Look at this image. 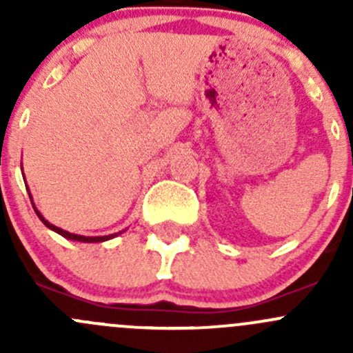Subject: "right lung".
Wrapping results in <instances>:
<instances>
[{
	"mask_svg": "<svg viewBox=\"0 0 353 353\" xmlns=\"http://www.w3.org/2000/svg\"><path fill=\"white\" fill-rule=\"evenodd\" d=\"M27 191H28V196H30V201H32V206H34V210H35V213H37V216L39 219H41V222L44 223L46 227H48V229H51V230H54V232H58L59 236H63V237H66V239H70V241H78V243H104V241H109V239H114V237L116 236H119V234H123L124 230H121V232H116V234H109V236H97V237H87V236H78V234H71V232H68V230H63V229H59V227H56V225H52L51 222H48V220L44 219V216H42V213L39 212L37 208H35V203H34V199H32V194H30V190H28V186H27Z\"/></svg>",
	"mask_w": 353,
	"mask_h": 353,
	"instance_id": "right-lung-1",
	"label": "right lung"
}]
</instances>
